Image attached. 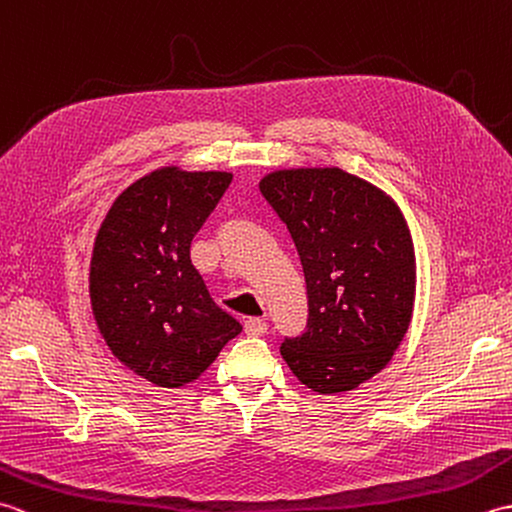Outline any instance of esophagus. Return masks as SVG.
Here are the masks:
<instances>
[{
    "instance_id": "1",
    "label": "esophagus",
    "mask_w": 512,
    "mask_h": 512,
    "mask_svg": "<svg viewBox=\"0 0 512 512\" xmlns=\"http://www.w3.org/2000/svg\"><path fill=\"white\" fill-rule=\"evenodd\" d=\"M244 332L248 336H262L268 332V323L264 319H257V317H250L244 321Z\"/></svg>"
}]
</instances>
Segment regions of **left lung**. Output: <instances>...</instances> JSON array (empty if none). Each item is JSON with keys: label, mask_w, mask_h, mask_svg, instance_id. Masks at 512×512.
<instances>
[{"label": "left lung", "mask_w": 512, "mask_h": 512, "mask_svg": "<svg viewBox=\"0 0 512 512\" xmlns=\"http://www.w3.org/2000/svg\"><path fill=\"white\" fill-rule=\"evenodd\" d=\"M259 191L288 226L306 275V332L281 356L317 394L352 391L405 339L416 299L409 226L385 191L339 167L273 171Z\"/></svg>", "instance_id": "8db88e82"}]
</instances>
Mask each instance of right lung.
<instances>
[{
	"mask_svg": "<svg viewBox=\"0 0 512 512\" xmlns=\"http://www.w3.org/2000/svg\"><path fill=\"white\" fill-rule=\"evenodd\" d=\"M233 173L162 167L118 195L96 233L90 301L112 354L158 387L193 383L242 332L191 264Z\"/></svg>",
	"mask_w": 512,
	"mask_h": 512,
	"instance_id": "add662e5",
	"label": "right lung"
}]
</instances>
